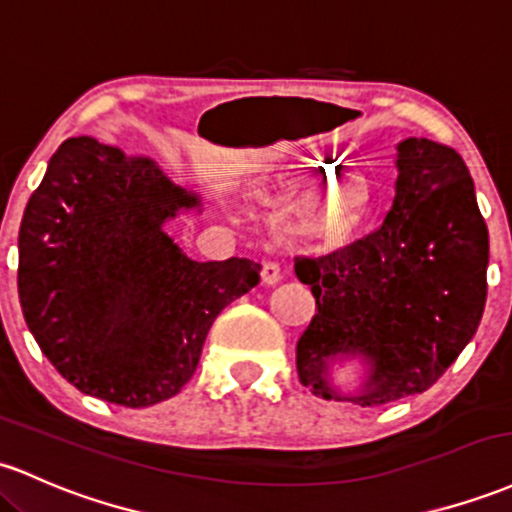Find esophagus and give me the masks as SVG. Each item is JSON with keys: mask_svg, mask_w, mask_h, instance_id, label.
I'll return each mask as SVG.
<instances>
[{"mask_svg": "<svg viewBox=\"0 0 512 512\" xmlns=\"http://www.w3.org/2000/svg\"><path fill=\"white\" fill-rule=\"evenodd\" d=\"M282 277V267H279L277 262H265V265H262V284L274 286L282 282Z\"/></svg>", "mask_w": 512, "mask_h": 512, "instance_id": "esophagus-1", "label": "esophagus"}]
</instances>
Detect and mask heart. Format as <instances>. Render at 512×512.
I'll return each instance as SVG.
<instances>
[{
	"label": "heart",
	"instance_id": "b5f03b06",
	"mask_svg": "<svg viewBox=\"0 0 512 512\" xmlns=\"http://www.w3.org/2000/svg\"><path fill=\"white\" fill-rule=\"evenodd\" d=\"M320 162H306L299 170H289L284 182L274 189H296L313 179ZM369 189L362 179H335L318 184L294 204L286 216V233L299 240H340L359 226L367 211Z\"/></svg>",
	"mask_w": 512,
	"mask_h": 512
}]
</instances>
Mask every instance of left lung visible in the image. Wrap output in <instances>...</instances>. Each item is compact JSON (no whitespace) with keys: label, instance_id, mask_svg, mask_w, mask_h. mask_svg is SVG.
Segmentation results:
<instances>
[{"label":"left lung","instance_id":"8db88e82","mask_svg":"<svg viewBox=\"0 0 512 512\" xmlns=\"http://www.w3.org/2000/svg\"><path fill=\"white\" fill-rule=\"evenodd\" d=\"M396 196L379 230L325 257H296L318 313L296 345L303 386L325 401L381 406L428 391L479 328L488 228L464 160L447 145H396ZM363 367L352 390L334 367Z\"/></svg>","mask_w":512,"mask_h":512}]
</instances>
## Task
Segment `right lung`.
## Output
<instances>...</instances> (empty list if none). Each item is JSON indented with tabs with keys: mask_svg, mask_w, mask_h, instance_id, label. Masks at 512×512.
Masks as SVG:
<instances>
[{
	"mask_svg": "<svg viewBox=\"0 0 512 512\" xmlns=\"http://www.w3.org/2000/svg\"><path fill=\"white\" fill-rule=\"evenodd\" d=\"M192 189L119 145L67 138L19 228V301L43 355L82 393L126 408L192 379L211 323L260 284L257 262H201L167 233Z\"/></svg>",
	"mask_w": 512,
	"mask_h": 512,
	"instance_id": "1",
	"label": "right lung"
}]
</instances>
